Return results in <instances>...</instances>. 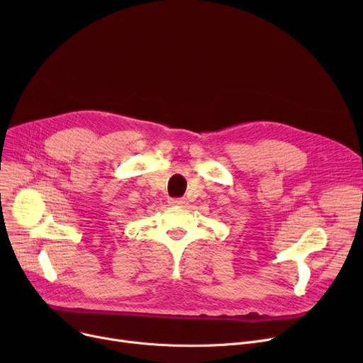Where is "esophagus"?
<instances>
[{"instance_id":"34e87169","label":"esophagus","mask_w":363,"mask_h":363,"mask_svg":"<svg viewBox=\"0 0 363 363\" xmlns=\"http://www.w3.org/2000/svg\"><path fill=\"white\" fill-rule=\"evenodd\" d=\"M169 203L172 206H181V207H184L186 204V200L185 199H172V200H169Z\"/></svg>"}]
</instances>
